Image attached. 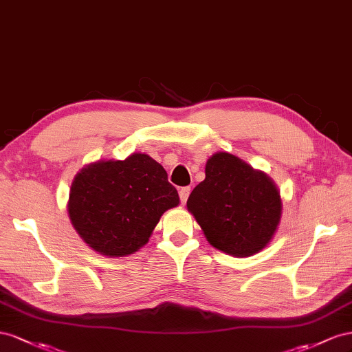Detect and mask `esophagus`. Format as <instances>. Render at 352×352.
<instances>
[{
    "mask_svg": "<svg viewBox=\"0 0 352 352\" xmlns=\"http://www.w3.org/2000/svg\"><path fill=\"white\" fill-rule=\"evenodd\" d=\"M190 192H192V188H190V187H183L182 190H179V200H182L183 205H186Z\"/></svg>",
    "mask_w": 352,
    "mask_h": 352,
    "instance_id": "obj_1",
    "label": "esophagus"
}]
</instances>
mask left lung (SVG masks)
Segmentation results:
<instances>
[{"label":"left lung","mask_w":352,"mask_h":352,"mask_svg":"<svg viewBox=\"0 0 352 352\" xmlns=\"http://www.w3.org/2000/svg\"><path fill=\"white\" fill-rule=\"evenodd\" d=\"M205 175L190 193L187 209L208 242L242 258L263 250L282 218V199L273 179L226 152L208 159Z\"/></svg>","instance_id":"1"}]
</instances>
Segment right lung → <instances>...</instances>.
<instances>
[{"mask_svg":"<svg viewBox=\"0 0 352 352\" xmlns=\"http://www.w3.org/2000/svg\"><path fill=\"white\" fill-rule=\"evenodd\" d=\"M178 204L164 166L148 155L133 153L79 170L70 186L67 214L96 252L126 256L148 242L162 214Z\"/></svg>","mask_w":352,"mask_h":352,"instance_id":"right-lung-1","label":"right lung"}]
</instances>
